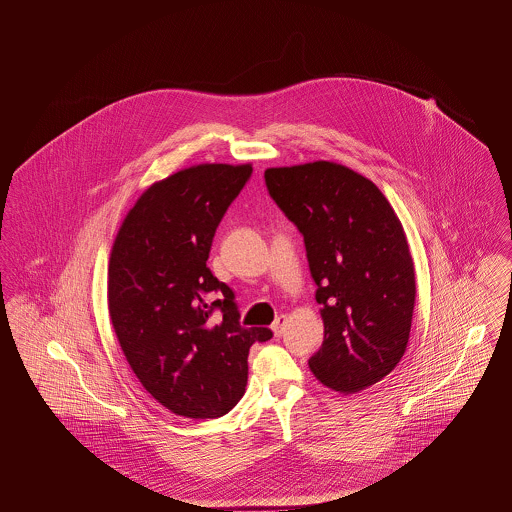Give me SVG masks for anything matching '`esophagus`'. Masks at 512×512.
I'll use <instances>...</instances> for the list:
<instances>
[{
	"label": "esophagus",
	"instance_id": "1",
	"mask_svg": "<svg viewBox=\"0 0 512 512\" xmlns=\"http://www.w3.org/2000/svg\"><path fill=\"white\" fill-rule=\"evenodd\" d=\"M286 322H288V317L280 315V317L276 318V322L272 324V332H274V336H276V338H280V336L284 334V330H286Z\"/></svg>",
	"mask_w": 512,
	"mask_h": 512
}]
</instances>
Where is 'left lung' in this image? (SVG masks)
Returning <instances> with one entry per match:
<instances>
[{
  "instance_id": "1",
  "label": "left lung",
  "mask_w": 512,
  "mask_h": 512,
  "mask_svg": "<svg viewBox=\"0 0 512 512\" xmlns=\"http://www.w3.org/2000/svg\"><path fill=\"white\" fill-rule=\"evenodd\" d=\"M270 197L303 236L324 341L309 359L318 380L357 393L386 378L411 334L414 267L390 201L359 172L315 161L267 169Z\"/></svg>"
}]
</instances>
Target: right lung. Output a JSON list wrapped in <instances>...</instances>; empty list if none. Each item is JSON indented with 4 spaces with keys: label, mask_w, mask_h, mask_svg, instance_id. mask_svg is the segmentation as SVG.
<instances>
[{
    "label": "right lung",
    "mask_w": 512,
    "mask_h": 512,
    "mask_svg": "<svg viewBox=\"0 0 512 512\" xmlns=\"http://www.w3.org/2000/svg\"><path fill=\"white\" fill-rule=\"evenodd\" d=\"M251 172L207 163L155 182L111 249L107 299L122 353L142 386L186 418L228 413L244 395L249 347L272 338L240 324L234 292L207 267L217 226Z\"/></svg>",
    "instance_id": "obj_1"
}]
</instances>
